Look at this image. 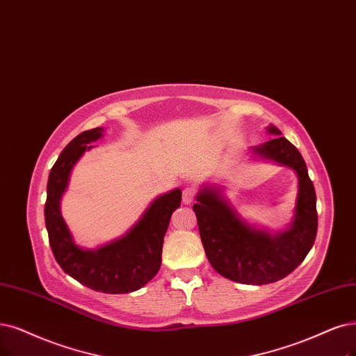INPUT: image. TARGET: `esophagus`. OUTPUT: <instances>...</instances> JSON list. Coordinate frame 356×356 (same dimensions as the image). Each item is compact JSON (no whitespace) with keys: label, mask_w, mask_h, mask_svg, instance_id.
<instances>
[{"label":"esophagus","mask_w":356,"mask_h":356,"mask_svg":"<svg viewBox=\"0 0 356 356\" xmlns=\"http://www.w3.org/2000/svg\"><path fill=\"white\" fill-rule=\"evenodd\" d=\"M195 195H196L195 188H185V189H183V196H181L183 204H186V205L191 204L195 198Z\"/></svg>","instance_id":"1"}]
</instances>
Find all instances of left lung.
<instances>
[{
	"label": "left lung",
	"mask_w": 356,
	"mask_h": 356,
	"mask_svg": "<svg viewBox=\"0 0 356 356\" xmlns=\"http://www.w3.org/2000/svg\"><path fill=\"white\" fill-rule=\"evenodd\" d=\"M267 130L275 136L252 148L254 154L291 167L298 175L291 227L271 234L249 226L222 198L221 189L213 186H204L196 195L198 202L193 204L209 264L222 277L243 284L282 280L305 259L317 236V198L304 158L277 127L268 126Z\"/></svg>",
	"instance_id": "8db88e82"
}]
</instances>
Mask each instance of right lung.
Wrapping results in <instances>:
<instances>
[{"mask_svg": "<svg viewBox=\"0 0 356 356\" xmlns=\"http://www.w3.org/2000/svg\"><path fill=\"white\" fill-rule=\"evenodd\" d=\"M102 127L77 135L52 165L47 185L45 226L58 266L70 277L102 293H129L147 284L161 267L163 242L175 209L180 207L181 191L158 196L140 220L123 238L98 249L77 246L60 211L61 196L69 185L72 168L92 142L102 136Z\"/></svg>", "mask_w": 356, "mask_h": 356, "instance_id": "obj_1", "label": "right lung"}]
</instances>
